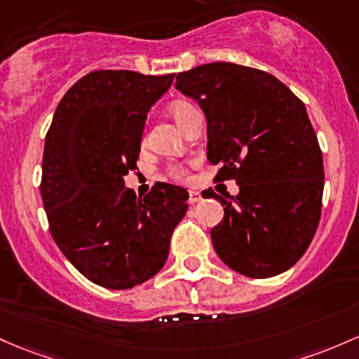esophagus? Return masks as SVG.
Returning a JSON list of instances; mask_svg holds the SVG:
<instances>
[{
	"label": "esophagus",
	"instance_id": "1",
	"mask_svg": "<svg viewBox=\"0 0 359 359\" xmlns=\"http://www.w3.org/2000/svg\"><path fill=\"white\" fill-rule=\"evenodd\" d=\"M201 199H203V198H201V194L198 191H189V204L199 203Z\"/></svg>",
	"mask_w": 359,
	"mask_h": 359
}]
</instances>
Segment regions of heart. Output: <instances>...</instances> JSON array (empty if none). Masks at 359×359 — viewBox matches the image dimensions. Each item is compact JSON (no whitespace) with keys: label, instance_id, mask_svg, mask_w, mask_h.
Instances as JSON below:
<instances>
[{"label":"heart","instance_id":"1","mask_svg":"<svg viewBox=\"0 0 359 359\" xmlns=\"http://www.w3.org/2000/svg\"><path fill=\"white\" fill-rule=\"evenodd\" d=\"M192 109H194V105H191L189 102H173L172 104L170 112H172L173 119L179 122L180 128L184 126V121H186L187 114L191 112ZM143 140H144V133H143ZM168 175L175 180H187L189 179L187 170L184 167H180V165H173V167L168 168Z\"/></svg>","mask_w":359,"mask_h":359}]
</instances>
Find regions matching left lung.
Instances as JSON below:
<instances>
[{
	"label": "left lung",
	"mask_w": 359,
	"mask_h": 359,
	"mask_svg": "<svg viewBox=\"0 0 359 359\" xmlns=\"http://www.w3.org/2000/svg\"><path fill=\"white\" fill-rule=\"evenodd\" d=\"M175 88L198 100L208 121L215 180L233 179L235 198L218 194L223 222L211 230L219 259L249 278H273L309 249L322 211L324 161L303 102L266 71L210 62L177 74Z\"/></svg>",
	"instance_id": "left-lung-1"
}]
</instances>
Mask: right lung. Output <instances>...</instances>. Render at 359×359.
Returning a JSON list of instances; mask_svg holds the SVG:
<instances>
[{
    "label": "right lung",
    "instance_id": "add662e5",
    "mask_svg": "<svg viewBox=\"0 0 359 359\" xmlns=\"http://www.w3.org/2000/svg\"><path fill=\"white\" fill-rule=\"evenodd\" d=\"M173 76L92 71L66 92L46 135L41 194L50 235L104 288L128 290L158 273L187 211L182 187L156 182L144 198L124 187L147 112Z\"/></svg>",
    "mask_w": 359,
    "mask_h": 359
}]
</instances>
